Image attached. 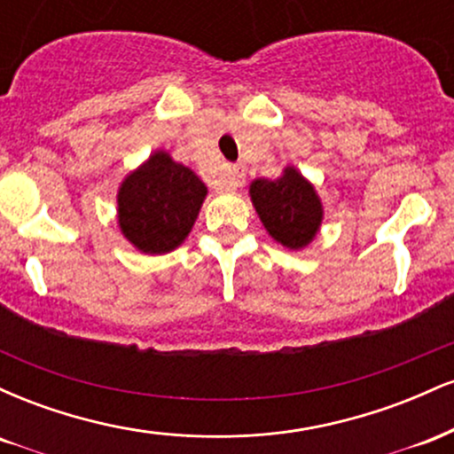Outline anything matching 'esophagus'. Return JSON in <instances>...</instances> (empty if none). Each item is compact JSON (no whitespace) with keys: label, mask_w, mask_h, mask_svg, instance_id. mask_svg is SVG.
<instances>
[{"label":"esophagus","mask_w":454,"mask_h":454,"mask_svg":"<svg viewBox=\"0 0 454 454\" xmlns=\"http://www.w3.org/2000/svg\"><path fill=\"white\" fill-rule=\"evenodd\" d=\"M245 184V173L241 166L232 164L228 166L226 173L222 175V179L217 181V185H220V190H237V187H241Z\"/></svg>","instance_id":"esophagus-1"}]
</instances>
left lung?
Wrapping results in <instances>:
<instances>
[{
  "mask_svg": "<svg viewBox=\"0 0 454 454\" xmlns=\"http://www.w3.org/2000/svg\"><path fill=\"white\" fill-rule=\"evenodd\" d=\"M260 220L275 241L290 249L305 247L316 237L322 222V205L311 184L286 168L284 176L256 179L249 187Z\"/></svg>",
  "mask_w": 454,
  "mask_h": 454,
  "instance_id": "left-lung-1",
  "label": "left lung"
}]
</instances>
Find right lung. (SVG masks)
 Wrapping results in <instances>:
<instances>
[{
  "mask_svg": "<svg viewBox=\"0 0 454 454\" xmlns=\"http://www.w3.org/2000/svg\"><path fill=\"white\" fill-rule=\"evenodd\" d=\"M205 196V184L190 168L158 151L123 181L119 226L140 252L166 254L190 234Z\"/></svg>",
  "mask_w": 454,
  "mask_h": 454,
  "instance_id": "right-lung-1",
  "label": "right lung"
}]
</instances>
